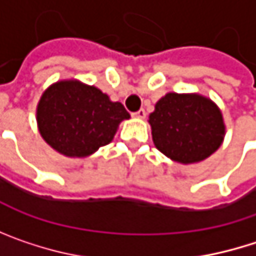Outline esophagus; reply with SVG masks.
<instances>
[{
	"instance_id": "34e87169",
	"label": "esophagus",
	"mask_w": 256,
	"mask_h": 256,
	"mask_svg": "<svg viewBox=\"0 0 256 256\" xmlns=\"http://www.w3.org/2000/svg\"><path fill=\"white\" fill-rule=\"evenodd\" d=\"M134 118H145V116H146V112H145V110H139V111H136V112H133L132 114Z\"/></svg>"
}]
</instances>
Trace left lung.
I'll list each match as a JSON object with an SVG mask.
<instances>
[{
  "instance_id": "1",
  "label": "left lung",
  "mask_w": 256,
  "mask_h": 256,
  "mask_svg": "<svg viewBox=\"0 0 256 256\" xmlns=\"http://www.w3.org/2000/svg\"><path fill=\"white\" fill-rule=\"evenodd\" d=\"M148 122L156 148L182 164L212 156L226 134L221 110L197 93H168L156 104Z\"/></svg>"
}]
</instances>
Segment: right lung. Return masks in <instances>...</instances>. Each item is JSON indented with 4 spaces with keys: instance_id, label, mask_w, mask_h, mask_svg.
I'll return each instance as SVG.
<instances>
[{
    "instance_id": "right-lung-1",
    "label": "right lung",
    "mask_w": 256,
    "mask_h": 256,
    "mask_svg": "<svg viewBox=\"0 0 256 256\" xmlns=\"http://www.w3.org/2000/svg\"><path fill=\"white\" fill-rule=\"evenodd\" d=\"M130 114L120 102L78 80L52 84L36 106L42 139L66 157H87L108 145Z\"/></svg>"
}]
</instances>
